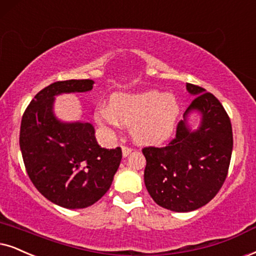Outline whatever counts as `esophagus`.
<instances>
[{"instance_id": "1", "label": "esophagus", "mask_w": 256, "mask_h": 256, "mask_svg": "<svg viewBox=\"0 0 256 256\" xmlns=\"http://www.w3.org/2000/svg\"><path fill=\"white\" fill-rule=\"evenodd\" d=\"M122 156L124 157H128V154L132 152V148H128V146H125V145H122Z\"/></svg>"}]
</instances>
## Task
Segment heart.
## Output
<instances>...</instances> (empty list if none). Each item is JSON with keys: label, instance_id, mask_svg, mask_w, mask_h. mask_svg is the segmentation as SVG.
Here are the masks:
<instances>
[{"label": "heart", "instance_id": "1", "mask_svg": "<svg viewBox=\"0 0 256 256\" xmlns=\"http://www.w3.org/2000/svg\"><path fill=\"white\" fill-rule=\"evenodd\" d=\"M180 113V105L176 96L148 90L114 93L110 105L99 106L96 119L110 132H114L122 124L130 126V134L136 142L158 145L174 134Z\"/></svg>", "mask_w": 256, "mask_h": 256}]
</instances>
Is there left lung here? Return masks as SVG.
Segmentation results:
<instances>
[{
  "label": "left lung",
  "instance_id": "obj_1",
  "mask_svg": "<svg viewBox=\"0 0 256 256\" xmlns=\"http://www.w3.org/2000/svg\"><path fill=\"white\" fill-rule=\"evenodd\" d=\"M196 96L177 126L176 138L164 148H144V182L158 206L177 212H192L214 198L227 177L232 151L230 119L215 96L186 84ZM200 113V125L190 128V112Z\"/></svg>",
  "mask_w": 256,
  "mask_h": 256
}]
</instances>
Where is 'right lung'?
<instances>
[{
	"mask_svg": "<svg viewBox=\"0 0 256 256\" xmlns=\"http://www.w3.org/2000/svg\"><path fill=\"white\" fill-rule=\"evenodd\" d=\"M94 82L66 80L41 90L21 120L20 148L27 174L50 202L67 209L94 204L108 192L122 160V148L99 146L92 124L66 122L54 114L56 96L88 92Z\"/></svg>",
	"mask_w": 256,
	"mask_h": 256,
	"instance_id": "add662e5",
	"label": "right lung"
}]
</instances>
